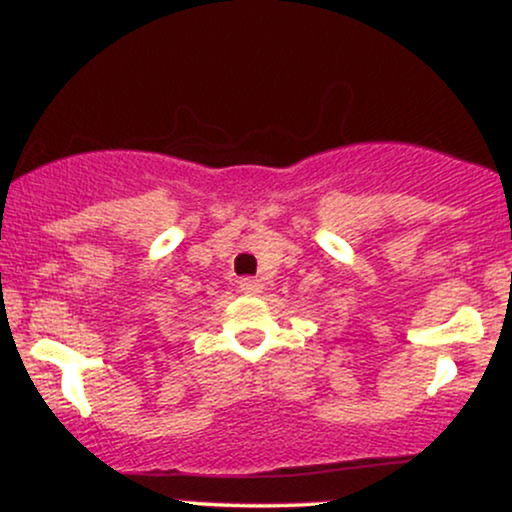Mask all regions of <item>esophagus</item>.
I'll list each match as a JSON object with an SVG mask.
<instances>
[{"label":"esophagus","mask_w":512,"mask_h":512,"mask_svg":"<svg viewBox=\"0 0 512 512\" xmlns=\"http://www.w3.org/2000/svg\"><path fill=\"white\" fill-rule=\"evenodd\" d=\"M240 291H245L248 296H255V293L262 291V281L255 279V276H243V279L238 281Z\"/></svg>","instance_id":"1"}]
</instances>
